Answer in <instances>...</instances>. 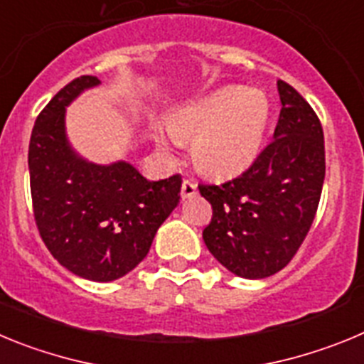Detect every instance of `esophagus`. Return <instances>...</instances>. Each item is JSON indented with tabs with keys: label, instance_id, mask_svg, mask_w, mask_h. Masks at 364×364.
Returning a JSON list of instances; mask_svg holds the SVG:
<instances>
[{
	"label": "esophagus",
	"instance_id": "obj_1",
	"mask_svg": "<svg viewBox=\"0 0 364 364\" xmlns=\"http://www.w3.org/2000/svg\"><path fill=\"white\" fill-rule=\"evenodd\" d=\"M182 198H189V197H195L197 195V182L191 178H186L182 182V191H180Z\"/></svg>",
	"mask_w": 364,
	"mask_h": 364
}]
</instances>
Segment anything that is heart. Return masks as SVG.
I'll use <instances>...</instances> for the list:
<instances>
[{
    "label": "heart",
    "instance_id": "1",
    "mask_svg": "<svg viewBox=\"0 0 364 364\" xmlns=\"http://www.w3.org/2000/svg\"><path fill=\"white\" fill-rule=\"evenodd\" d=\"M269 111V100L262 91L226 87L173 112L169 131L178 142H193V160L200 171L231 176L257 159ZM156 140L166 147L162 134Z\"/></svg>",
    "mask_w": 364,
    "mask_h": 364
}]
</instances>
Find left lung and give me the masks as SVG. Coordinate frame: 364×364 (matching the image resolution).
Listing matches in <instances>:
<instances>
[{"instance_id":"8db88e82","label":"left lung","mask_w":364,"mask_h":364,"mask_svg":"<svg viewBox=\"0 0 364 364\" xmlns=\"http://www.w3.org/2000/svg\"><path fill=\"white\" fill-rule=\"evenodd\" d=\"M281 114L273 140L252 166L222 184H198L211 204L202 231L211 255L244 279H264L295 257L323 191L324 136L319 117L290 83L279 80Z\"/></svg>"}]
</instances>
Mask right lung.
Here are the masks:
<instances>
[{
  "label": "right lung",
  "mask_w": 364,
  "mask_h": 364,
  "mask_svg": "<svg viewBox=\"0 0 364 364\" xmlns=\"http://www.w3.org/2000/svg\"><path fill=\"white\" fill-rule=\"evenodd\" d=\"M96 76H80L38 114L28 144L32 211L54 259L96 282L124 277L149 252L156 230L180 200L182 176L149 182L131 164L96 166L67 144L65 105Z\"/></svg>",
  "instance_id": "right-lung-1"
}]
</instances>
